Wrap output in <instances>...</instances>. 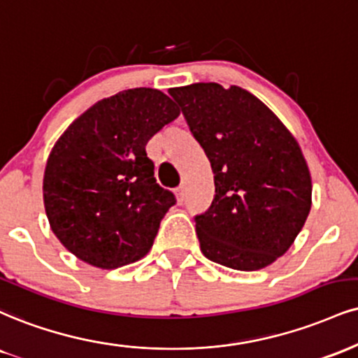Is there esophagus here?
I'll list each match as a JSON object with an SVG mask.
<instances>
[{
    "mask_svg": "<svg viewBox=\"0 0 358 358\" xmlns=\"http://www.w3.org/2000/svg\"><path fill=\"white\" fill-rule=\"evenodd\" d=\"M185 193H187V187H185V185H180V187L175 190L176 200L183 201V200H185Z\"/></svg>",
    "mask_w": 358,
    "mask_h": 358,
    "instance_id": "1",
    "label": "esophagus"
}]
</instances>
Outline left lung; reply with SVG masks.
<instances>
[{"instance_id": "left-lung-1", "label": "left lung", "mask_w": 358, "mask_h": 358, "mask_svg": "<svg viewBox=\"0 0 358 358\" xmlns=\"http://www.w3.org/2000/svg\"><path fill=\"white\" fill-rule=\"evenodd\" d=\"M170 94L215 175L212 206L195 217L201 253L242 272L272 265L312 208V178L299 141L240 86L195 83Z\"/></svg>"}]
</instances>
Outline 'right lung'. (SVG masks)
I'll return each mask as SVG.
<instances>
[{
  "label": "right lung",
  "instance_id": "add662e5",
  "mask_svg": "<svg viewBox=\"0 0 358 358\" xmlns=\"http://www.w3.org/2000/svg\"><path fill=\"white\" fill-rule=\"evenodd\" d=\"M178 115L160 90H124L90 106L51 148L45 212L56 238L81 262L113 270L153 247L176 200L155 180L145 146Z\"/></svg>",
  "mask_w": 358,
  "mask_h": 358
}]
</instances>
